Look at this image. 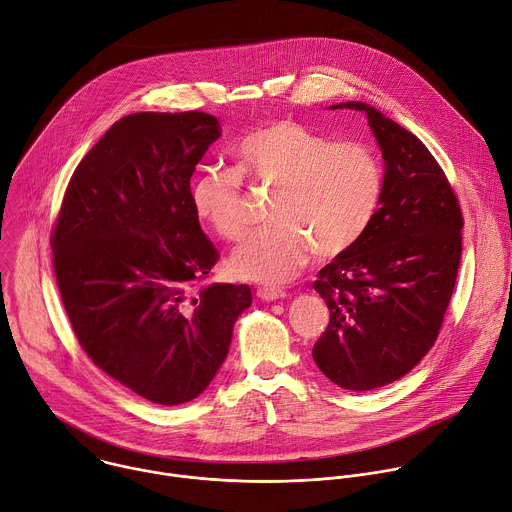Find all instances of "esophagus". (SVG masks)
I'll return each mask as SVG.
<instances>
[{"label":"esophagus","mask_w":512,"mask_h":512,"mask_svg":"<svg viewBox=\"0 0 512 512\" xmlns=\"http://www.w3.org/2000/svg\"><path fill=\"white\" fill-rule=\"evenodd\" d=\"M256 294L260 300H266V302H274V300H280L286 296V292L280 288H260Z\"/></svg>","instance_id":"1"}]
</instances>
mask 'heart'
I'll return each instance as SVG.
<instances>
[{
  "label": "heart",
  "mask_w": 512,
  "mask_h": 512,
  "mask_svg": "<svg viewBox=\"0 0 512 512\" xmlns=\"http://www.w3.org/2000/svg\"><path fill=\"white\" fill-rule=\"evenodd\" d=\"M238 168L210 165L189 185L197 218L226 240L246 230L242 175L276 187L270 226L250 234L230 256L234 276L278 284L311 256L335 258L367 232L381 197V167L355 141L331 143L294 121H278L246 135L236 147Z\"/></svg>",
  "instance_id": "b5f03b06"
}]
</instances>
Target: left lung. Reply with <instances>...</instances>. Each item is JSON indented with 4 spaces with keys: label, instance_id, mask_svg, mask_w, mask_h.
Segmentation results:
<instances>
[{
    "label": "left lung",
    "instance_id": "1",
    "mask_svg": "<svg viewBox=\"0 0 512 512\" xmlns=\"http://www.w3.org/2000/svg\"><path fill=\"white\" fill-rule=\"evenodd\" d=\"M329 109L365 113L385 175L367 232L315 282L331 319L313 359L335 385L371 391L410 373L438 339L464 222L442 167L416 135L367 102Z\"/></svg>",
    "mask_w": 512,
    "mask_h": 512
}]
</instances>
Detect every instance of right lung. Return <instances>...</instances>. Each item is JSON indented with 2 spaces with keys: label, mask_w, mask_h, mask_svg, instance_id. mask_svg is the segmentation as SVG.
I'll return each mask as SVG.
<instances>
[{
  "label": "right lung",
  "mask_w": 512,
  "mask_h": 512,
  "mask_svg": "<svg viewBox=\"0 0 512 512\" xmlns=\"http://www.w3.org/2000/svg\"><path fill=\"white\" fill-rule=\"evenodd\" d=\"M220 121L208 113H135L78 163L52 234L54 272L76 339L137 395L177 405L222 367L246 284L191 292L218 260L189 179Z\"/></svg>",
  "instance_id": "1"
}]
</instances>
